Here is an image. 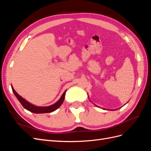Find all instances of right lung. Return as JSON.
<instances>
[{"instance_id":"right-lung-1","label":"right lung","mask_w":151,"mask_h":151,"mask_svg":"<svg viewBox=\"0 0 151 151\" xmlns=\"http://www.w3.org/2000/svg\"><path fill=\"white\" fill-rule=\"evenodd\" d=\"M12 89L14 94H15L16 97L17 98L18 100H19V101L22 105V106H23L25 109H26L27 110H28V111H29L32 113H51V112L54 111L55 110H56V109L60 107L62 105V104L63 103V100H64V98H65V92H66V90H65V92L63 93V94L62 95V96L60 98V99H59L57 103L53 104V105H51V106H47V107H38V106H35V105L29 103V102L27 101L26 100H25L24 98H22L21 96H20L16 93V91L14 89L12 86Z\"/></svg>"}]
</instances>
